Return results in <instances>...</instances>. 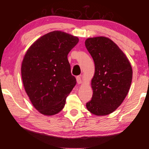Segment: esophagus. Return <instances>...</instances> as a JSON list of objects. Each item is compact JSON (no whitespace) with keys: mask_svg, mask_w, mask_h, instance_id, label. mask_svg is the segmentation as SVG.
I'll use <instances>...</instances> for the list:
<instances>
[{"mask_svg":"<svg viewBox=\"0 0 149 149\" xmlns=\"http://www.w3.org/2000/svg\"><path fill=\"white\" fill-rule=\"evenodd\" d=\"M77 83H78L79 85L82 83V79H81L80 76H77Z\"/></svg>","mask_w":149,"mask_h":149,"instance_id":"34e87169","label":"esophagus"}]
</instances>
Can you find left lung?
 <instances>
[{
  "mask_svg": "<svg viewBox=\"0 0 149 149\" xmlns=\"http://www.w3.org/2000/svg\"><path fill=\"white\" fill-rule=\"evenodd\" d=\"M85 45L95 64L91 79L93 95L86 107L95 115H109L121 104L129 92L132 66L125 54L109 38H88Z\"/></svg>",
  "mask_w": 149,
  "mask_h": 149,
  "instance_id": "obj_1",
  "label": "left lung"
}]
</instances>
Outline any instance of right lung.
Wrapping results in <instances>:
<instances>
[{
    "instance_id": "right-lung-1",
    "label": "right lung",
    "mask_w": 149,
    "mask_h": 149,
    "mask_svg": "<svg viewBox=\"0 0 149 149\" xmlns=\"http://www.w3.org/2000/svg\"><path fill=\"white\" fill-rule=\"evenodd\" d=\"M78 42L77 36L50 32L36 40L24 56L21 68L24 89L42 115H54L62 111L76 85L67 57Z\"/></svg>"
}]
</instances>
